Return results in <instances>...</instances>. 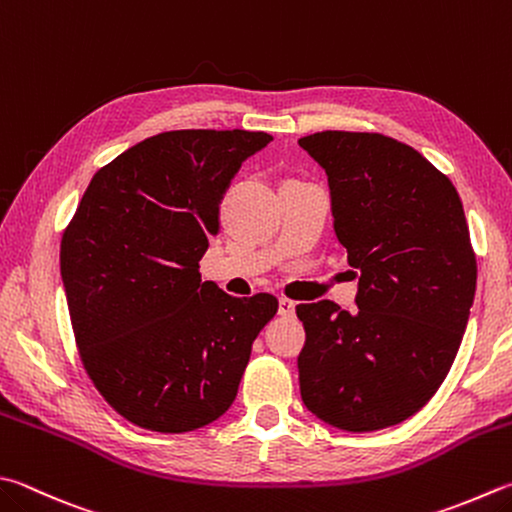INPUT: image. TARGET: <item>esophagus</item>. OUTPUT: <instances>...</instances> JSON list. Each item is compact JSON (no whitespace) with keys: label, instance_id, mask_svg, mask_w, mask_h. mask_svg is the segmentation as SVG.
I'll return each mask as SVG.
<instances>
[{"label":"esophagus","instance_id":"esophagus-1","mask_svg":"<svg viewBox=\"0 0 512 512\" xmlns=\"http://www.w3.org/2000/svg\"><path fill=\"white\" fill-rule=\"evenodd\" d=\"M296 303L289 301V298H278V314L281 316H294Z\"/></svg>","mask_w":512,"mask_h":512}]
</instances>
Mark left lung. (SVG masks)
<instances>
[{
    "label": "left lung",
    "mask_w": 512,
    "mask_h": 512,
    "mask_svg": "<svg viewBox=\"0 0 512 512\" xmlns=\"http://www.w3.org/2000/svg\"><path fill=\"white\" fill-rule=\"evenodd\" d=\"M298 144L327 173L336 238L361 272L356 312L296 305L303 403L347 432L397 426L437 392L464 339L477 287L464 205L419 151L381 133Z\"/></svg>",
    "instance_id": "left-lung-1"
}]
</instances>
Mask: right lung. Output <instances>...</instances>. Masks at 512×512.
Segmentation results:
<instances>
[{"instance_id": "obj_1", "label": "right lung", "mask_w": 512, "mask_h": 512, "mask_svg": "<svg viewBox=\"0 0 512 512\" xmlns=\"http://www.w3.org/2000/svg\"><path fill=\"white\" fill-rule=\"evenodd\" d=\"M263 131H167L95 173L62 236L60 269L82 363L109 406L165 435L216 421L236 399L272 294L200 281L218 209Z\"/></svg>"}]
</instances>
